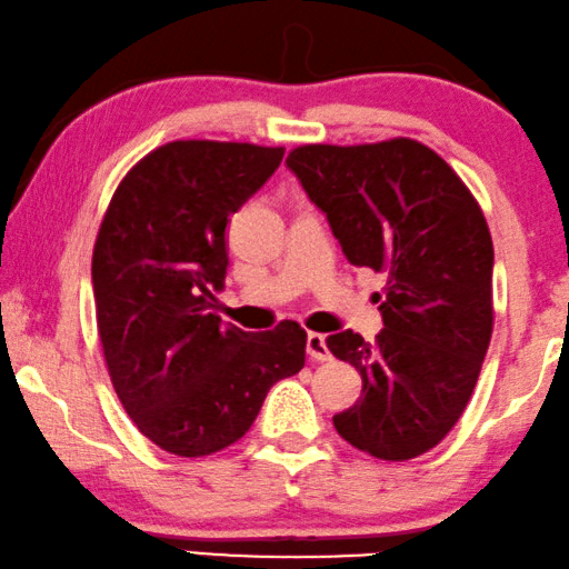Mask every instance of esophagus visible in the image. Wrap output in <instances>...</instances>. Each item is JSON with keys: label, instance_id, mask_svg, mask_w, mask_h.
I'll use <instances>...</instances> for the list:
<instances>
[{"label": "esophagus", "instance_id": "34e87169", "mask_svg": "<svg viewBox=\"0 0 569 569\" xmlns=\"http://www.w3.org/2000/svg\"><path fill=\"white\" fill-rule=\"evenodd\" d=\"M307 356L311 358V361H330L332 353H330V348H327L325 335H319V332L307 335Z\"/></svg>", "mask_w": 569, "mask_h": 569}]
</instances>
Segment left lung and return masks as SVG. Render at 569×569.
<instances>
[{
    "instance_id": "1",
    "label": "left lung",
    "mask_w": 569,
    "mask_h": 569,
    "mask_svg": "<svg viewBox=\"0 0 569 569\" xmlns=\"http://www.w3.org/2000/svg\"><path fill=\"white\" fill-rule=\"evenodd\" d=\"M286 167L325 213L350 266L387 273L383 330L330 335L363 395L332 418L383 461L430 451L461 418L492 338V237L482 208L433 149L412 139L309 143Z\"/></svg>"
}]
</instances>
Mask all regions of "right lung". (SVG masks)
Instances as JSON below:
<instances>
[{"mask_svg":"<svg viewBox=\"0 0 569 569\" xmlns=\"http://www.w3.org/2000/svg\"><path fill=\"white\" fill-rule=\"evenodd\" d=\"M283 149L172 141L118 186L92 252L94 315L116 395L174 456L239 441L270 387L303 368L307 332H244L211 315L227 278V223L270 180Z\"/></svg>","mask_w":569,"mask_h":569,"instance_id":"obj_1","label":"right lung"}]
</instances>
